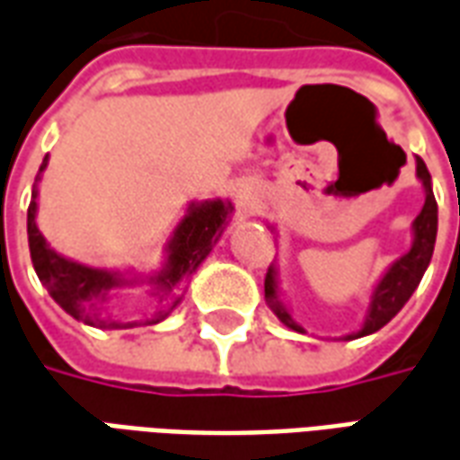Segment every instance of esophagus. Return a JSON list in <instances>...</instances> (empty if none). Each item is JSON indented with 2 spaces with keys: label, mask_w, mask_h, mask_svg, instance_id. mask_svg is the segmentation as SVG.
<instances>
[{
  "label": "esophagus",
  "mask_w": 460,
  "mask_h": 460,
  "mask_svg": "<svg viewBox=\"0 0 460 460\" xmlns=\"http://www.w3.org/2000/svg\"><path fill=\"white\" fill-rule=\"evenodd\" d=\"M240 200H245L247 208H252V205H255V200H252V198H250V193H245V195L240 193Z\"/></svg>",
  "instance_id": "obj_1"
}]
</instances>
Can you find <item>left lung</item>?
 <instances>
[{"instance_id": "1", "label": "left lung", "mask_w": 460, "mask_h": 460, "mask_svg": "<svg viewBox=\"0 0 460 460\" xmlns=\"http://www.w3.org/2000/svg\"><path fill=\"white\" fill-rule=\"evenodd\" d=\"M416 178L419 183L423 185V200L421 213L416 215V220L411 223V247L403 252L399 260H394L392 265L386 267V272L379 277V282L374 285L369 297V307H367V314H364V322L357 332H351L341 340H359V337H367V334H374L379 332L384 324H389L399 309L409 302V297L413 295V289L419 288L426 267L431 262L433 245H436V233H438V205H436V198H433L431 188V172L426 168V163L416 155ZM275 230V225H270ZM265 299L270 309L275 312L277 319L285 324V327L295 329V332H305L299 327L297 322L292 319V312L282 302V292H279V277H277V265H270L265 277Z\"/></svg>"}]
</instances>
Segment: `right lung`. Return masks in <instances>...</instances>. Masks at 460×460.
<instances>
[{"label":"right lung","mask_w":460,"mask_h":460,"mask_svg":"<svg viewBox=\"0 0 460 460\" xmlns=\"http://www.w3.org/2000/svg\"><path fill=\"white\" fill-rule=\"evenodd\" d=\"M49 155L41 163L37 183L31 188V203L27 210V235L31 262L37 270L39 282L49 289L58 307L74 319L96 329H131L138 324H158L171 314L172 309L183 302L185 282L190 279L198 267L203 265L205 257L213 252L217 240L223 237L225 227L233 217V203L223 198L213 200H193L185 208V215L163 247V265L158 272L148 277L120 272V270H106V267H91L76 262L71 257H64L49 245L47 237L41 235L37 225L39 210V181L47 168ZM136 284H151L154 294L159 295L162 307L153 318L126 323L108 314L110 292Z\"/></svg>","instance_id":"add662e5"}]
</instances>
